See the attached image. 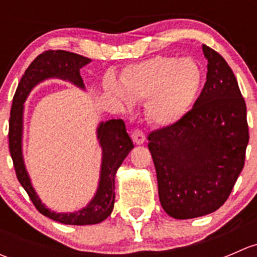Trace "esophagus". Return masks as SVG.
Wrapping results in <instances>:
<instances>
[{
	"label": "esophagus",
	"instance_id": "esophagus-1",
	"mask_svg": "<svg viewBox=\"0 0 257 257\" xmlns=\"http://www.w3.org/2000/svg\"><path fill=\"white\" fill-rule=\"evenodd\" d=\"M132 138H133V142L136 144H143L145 142V134L142 129H134L133 133H132Z\"/></svg>",
	"mask_w": 257,
	"mask_h": 257
}]
</instances>
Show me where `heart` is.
<instances>
[{
    "label": "heart",
    "mask_w": 257,
    "mask_h": 257,
    "mask_svg": "<svg viewBox=\"0 0 257 257\" xmlns=\"http://www.w3.org/2000/svg\"><path fill=\"white\" fill-rule=\"evenodd\" d=\"M203 69L191 57L154 56L124 67L120 84L107 79L104 89L124 109L144 102L148 120L172 125L190 110L203 84Z\"/></svg>",
    "instance_id": "1"
}]
</instances>
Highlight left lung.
Instances as JSON below:
<instances>
[{
	"label": "left lung",
	"instance_id": "left-lung-1",
	"mask_svg": "<svg viewBox=\"0 0 257 257\" xmlns=\"http://www.w3.org/2000/svg\"><path fill=\"white\" fill-rule=\"evenodd\" d=\"M208 73L200 95L180 120L148 136L160 204L174 219L224 205L245 164L246 104L231 68L203 45Z\"/></svg>",
	"mask_w": 257,
	"mask_h": 257
}]
</instances>
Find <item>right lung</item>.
I'll return each instance as SVG.
<instances>
[{"label":"right lung","instance_id":"1","mask_svg":"<svg viewBox=\"0 0 257 257\" xmlns=\"http://www.w3.org/2000/svg\"><path fill=\"white\" fill-rule=\"evenodd\" d=\"M90 62L89 58L67 51H46L35 58L26 69L14 95L10 115L9 143L10 153L15 170L21 185L27 191L36 209L49 219L66 225H93L102 222L112 214L114 208V179L118 168L134 148L131 137L126 133L125 124L121 119L102 121L97 129V136L103 150L102 168L98 190L94 198L84 209L76 212L57 214L46 208L32 188L26 170L22 155L23 103L36 84L48 78L69 80L73 84L84 88L79 69Z\"/></svg>","mask_w":257,"mask_h":257}]
</instances>
